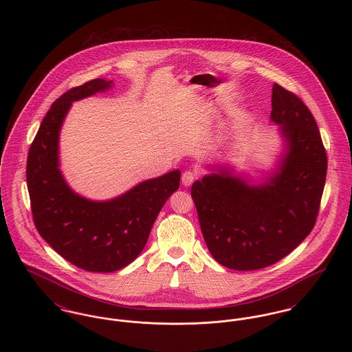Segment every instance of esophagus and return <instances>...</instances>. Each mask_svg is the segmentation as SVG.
<instances>
[{"mask_svg": "<svg viewBox=\"0 0 352 352\" xmlns=\"http://www.w3.org/2000/svg\"><path fill=\"white\" fill-rule=\"evenodd\" d=\"M195 178H197V174H195L194 171H191V170H186L184 174H182V184L187 187V186L192 184V182L195 181Z\"/></svg>", "mask_w": 352, "mask_h": 352, "instance_id": "esophagus-1", "label": "esophagus"}]
</instances>
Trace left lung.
<instances>
[{"label": "left lung", "mask_w": 352, "mask_h": 352, "mask_svg": "<svg viewBox=\"0 0 352 352\" xmlns=\"http://www.w3.org/2000/svg\"><path fill=\"white\" fill-rule=\"evenodd\" d=\"M270 120L280 125L285 151L264 184H247L220 168L191 187L201 234L212 257L234 270L265 268L311 232L318 217L327 155L310 109L273 84Z\"/></svg>", "instance_id": "8db88e82"}]
</instances>
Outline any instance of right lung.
Masks as SVG:
<instances>
[{
	"label": "right lung",
	"mask_w": 352,
	"mask_h": 352,
	"mask_svg": "<svg viewBox=\"0 0 352 352\" xmlns=\"http://www.w3.org/2000/svg\"><path fill=\"white\" fill-rule=\"evenodd\" d=\"M94 79L54 101L28 155L26 181L34 224L39 234L71 264L109 273L129 265L144 250L151 227L168 197L178 190L181 171L144 181L111 201L76 194L59 168V132L72 101L111 88Z\"/></svg>",
	"instance_id": "add662e5"
}]
</instances>
